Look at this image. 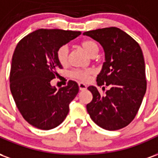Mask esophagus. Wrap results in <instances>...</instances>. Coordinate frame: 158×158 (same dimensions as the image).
<instances>
[{"label": "esophagus", "instance_id": "obj_1", "mask_svg": "<svg viewBox=\"0 0 158 158\" xmlns=\"http://www.w3.org/2000/svg\"><path fill=\"white\" fill-rule=\"evenodd\" d=\"M79 87L80 90H85L87 88V85H86L85 84H84V83H79Z\"/></svg>", "mask_w": 158, "mask_h": 158}]
</instances>
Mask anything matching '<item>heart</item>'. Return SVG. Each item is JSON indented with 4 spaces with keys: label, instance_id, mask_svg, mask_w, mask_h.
<instances>
[{
    "label": "heart",
    "instance_id": "1",
    "mask_svg": "<svg viewBox=\"0 0 158 158\" xmlns=\"http://www.w3.org/2000/svg\"><path fill=\"white\" fill-rule=\"evenodd\" d=\"M81 47L85 51L89 56H95L98 52L99 47L96 42L91 40H86L81 42ZM56 59L59 63L63 67L69 65V49L66 45H62L56 52ZM93 71L91 69H75L71 72V76L80 81H86L89 76L92 74Z\"/></svg>",
    "mask_w": 158,
    "mask_h": 158
}]
</instances>
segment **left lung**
<instances>
[{"label": "left lung", "instance_id": "obj_1", "mask_svg": "<svg viewBox=\"0 0 158 158\" xmlns=\"http://www.w3.org/2000/svg\"><path fill=\"white\" fill-rule=\"evenodd\" d=\"M84 35L102 45L106 59L96 81L99 86L110 88L102 96L95 86L88 87L93 98L86 105L87 112L102 129H123L135 118L146 90L141 48L131 36L116 27L90 30Z\"/></svg>", "mask_w": 158, "mask_h": 158}]
</instances>
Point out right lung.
I'll return each mask as SVG.
<instances>
[{
    "label": "right lung",
    "mask_w": 158,
    "mask_h": 158,
    "mask_svg": "<svg viewBox=\"0 0 158 158\" xmlns=\"http://www.w3.org/2000/svg\"><path fill=\"white\" fill-rule=\"evenodd\" d=\"M79 35V31L40 29L23 37L16 46L10 89L23 118L37 129L48 130L61 124L79 92L73 80L58 90L51 81L62 69L56 59L57 50Z\"/></svg>",
    "instance_id": "obj_1"
}]
</instances>
